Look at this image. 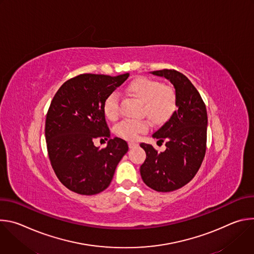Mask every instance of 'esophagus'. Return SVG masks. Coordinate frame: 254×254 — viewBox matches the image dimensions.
<instances>
[{
  "mask_svg": "<svg viewBox=\"0 0 254 254\" xmlns=\"http://www.w3.org/2000/svg\"><path fill=\"white\" fill-rule=\"evenodd\" d=\"M137 146H138L137 142H135V141H128V147H129V149H133V148H135V147H137Z\"/></svg>",
  "mask_w": 254,
  "mask_h": 254,
  "instance_id": "esophagus-1",
  "label": "esophagus"
}]
</instances>
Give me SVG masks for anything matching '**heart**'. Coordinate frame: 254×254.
Here are the masks:
<instances>
[{
	"mask_svg": "<svg viewBox=\"0 0 254 254\" xmlns=\"http://www.w3.org/2000/svg\"><path fill=\"white\" fill-rule=\"evenodd\" d=\"M127 91L142 101L141 114L147 115L155 124H163L174 114L177 105L175 91L159 81L138 77L127 87ZM103 113L108 120H116L120 115V95L114 91L103 102ZM150 122L147 119H127L116 126V132L127 139L137 138L147 131Z\"/></svg>",
	"mask_w": 254,
	"mask_h": 254,
	"instance_id": "heart-1",
	"label": "heart"
}]
</instances>
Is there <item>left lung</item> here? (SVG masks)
I'll list each match as a JSON object with an SVG mask.
<instances>
[{
	"label": "left lung",
	"mask_w": 254,
	"mask_h": 254,
	"mask_svg": "<svg viewBox=\"0 0 254 254\" xmlns=\"http://www.w3.org/2000/svg\"><path fill=\"white\" fill-rule=\"evenodd\" d=\"M151 73L167 78L174 85L178 110L153 134L158 141L166 140L164 152L158 153L152 144L140 143L147 158L139 172L148 187L171 192L188 184L201 167L206 153L207 111L198 90L181 72L163 69Z\"/></svg>",
	"instance_id": "8db88e82"
}]
</instances>
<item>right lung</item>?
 <instances>
[{
	"label": "right lung",
	"mask_w": 254,
	"mask_h": 254,
	"mask_svg": "<svg viewBox=\"0 0 254 254\" xmlns=\"http://www.w3.org/2000/svg\"><path fill=\"white\" fill-rule=\"evenodd\" d=\"M129 76L80 74L64 82L46 116L45 136L51 166L60 182L80 195H95L110 186L116 168L128 151L121 137H111L103 102ZM95 138L108 146H94Z\"/></svg>",
	"instance_id": "1"
}]
</instances>
